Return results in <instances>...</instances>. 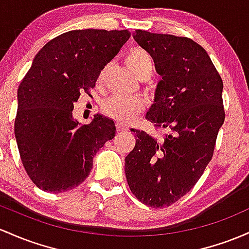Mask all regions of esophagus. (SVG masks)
Instances as JSON below:
<instances>
[{
    "label": "esophagus",
    "mask_w": 249,
    "mask_h": 249,
    "mask_svg": "<svg viewBox=\"0 0 249 249\" xmlns=\"http://www.w3.org/2000/svg\"><path fill=\"white\" fill-rule=\"evenodd\" d=\"M127 126H125V125H123L122 123H117V131H119V132H125V131H127Z\"/></svg>",
    "instance_id": "esophagus-1"
}]
</instances>
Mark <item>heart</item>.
Returning <instances> with one entry per match:
<instances>
[{
  "label": "heart",
  "mask_w": 249,
  "mask_h": 249,
  "mask_svg": "<svg viewBox=\"0 0 249 249\" xmlns=\"http://www.w3.org/2000/svg\"><path fill=\"white\" fill-rule=\"evenodd\" d=\"M127 67L131 72L137 78H141L144 74L151 75L154 71V61L150 54L142 48H133L126 55ZM103 78V72L100 73L99 80ZM145 107V100L143 98L132 97L125 98L120 95H113V97L106 99L103 104V110L107 116L112 117L119 123H130L138 113Z\"/></svg>",
  "instance_id": "b5f03b06"
}]
</instances>
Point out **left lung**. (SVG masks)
Wrapping results in <instances>:
<instances>
[{
	"mask_svg": "<svg viewBox=\"0 0 249 249\" xmlns=\"http://www.w3.org/2000/svg\"><path fill=\"white\" fill-rule=\"evenodd\" d=\"M133 39L162 76L145 118L170 133L158 139L131 130L136 145L125 157V175L139 201L162 208L190 191L212 160L225 122L223 83L208 53L191 39L141 29Z\"/></svg>",
	"mask_w": 249,
	"mask_h": 249,
	"instance_id": "8db88e82",
	"label": "left lung"
}]
</instances>
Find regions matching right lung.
<instances>
[{"instance_id":"1","label":"right lung","mask_w":249,"mask_h":249,"mask_svg":"<svg viewBox=\"0 0 249 249\" xmlns=\"http://www.w3.org/2000/svg\"><path fill=\"white\" fill-rule=\"evenodd\" d=\"M130 35L127 29H76L54 37L35 55L18 86L14 129L24 170L41 190L58 194L78 187L95 152L116 136L112 119L95 114L81 125L73 108Z\"/></svg>"}]
</instances>
